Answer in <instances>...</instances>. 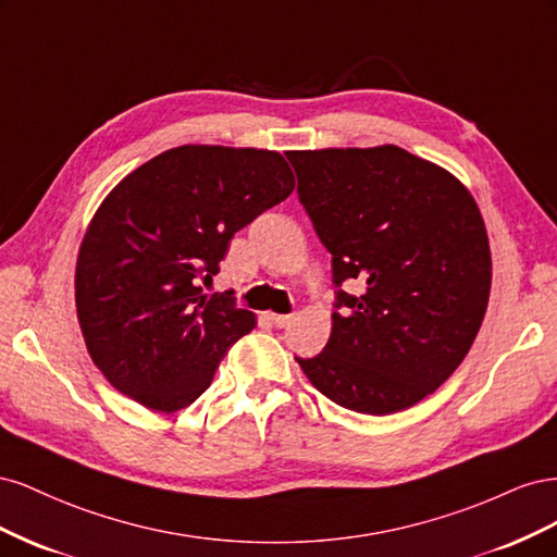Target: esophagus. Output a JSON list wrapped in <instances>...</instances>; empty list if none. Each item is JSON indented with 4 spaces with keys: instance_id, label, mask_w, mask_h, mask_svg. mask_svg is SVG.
<instances>
[{
    "instance_id": "obj_1",
    "label": "esophagus",
    "mask_w": 557,
    "mask_h": 557,
    "mask_svg": "<svg viewBox=\"0 0 557 557\" xmlns=\"http://www.w3.org/2000/svg\"><path fill=\"white\" fill-rule=\"evenodd\" d=\"M269 320H272L276 327H288L293 323V315L290 313H272L269 315Z\"/></svg>"
}]
</instances>
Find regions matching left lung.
Listing matches in <instances>:
<instances>
[{
  "mask_svg": "<svg viewBox=\"0 0 557 557\" xmlns=\"http://www.w3.org/2000/svg\"><path fill=\"white\" fill-rule=\"evenodd\" d=\"M285 156L336 288L330 342L295 360L344 409H409L460 367L483 323L493 262L476 201L399 146Z\"/></svg>",
  "mask_w": 557,
  "mask_h": 557,
  "instance_id": "left-lung-1",
  "label": "left lung"
}]
</instances>
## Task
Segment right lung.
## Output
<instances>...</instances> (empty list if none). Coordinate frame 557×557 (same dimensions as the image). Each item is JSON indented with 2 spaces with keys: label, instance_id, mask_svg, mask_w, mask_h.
Listing matches in <instances>:
<instances>
[{
  "label": "right lung",
  "instance_id": "right-lung-1",
  "mask_svg": "<svg viewBox=\"0 0 557 557\" xmlns=\"http://www.w3.org/2000/svg\"><path fill=\"white\" fill-rule=\"evenodd\" d=\"M295 190L276 150L178 146L115 185L76 262V309L95 364L153 411L193 404L256 315L205 295L230 239Z\"/></svg>",
  "mask_w": 557,
  "mask_h": 557
}]
</instances>
